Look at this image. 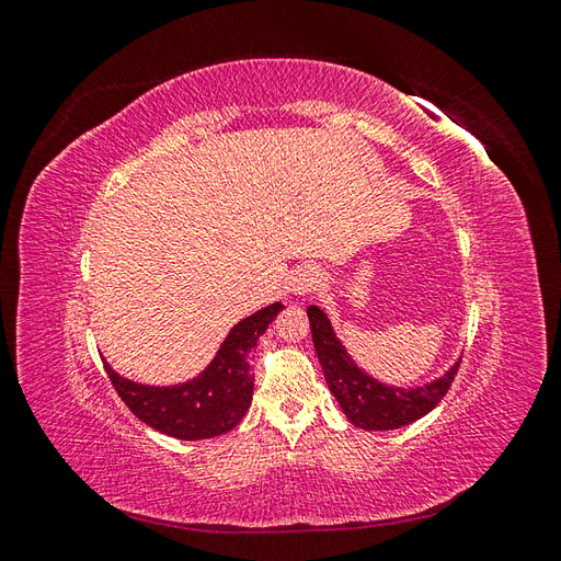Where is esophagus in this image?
Instances as JSON below:
<instances>
[{
    "label": "esophagus",
    "instance_id": "1",
    "mask_svg": "<svg viewBox=\"0 0 561 561\" xmlns=\"http://www.w3.org/2000/svg\"><path fill=\"white\" fill-rule=\"evenodd\" d=\"M320 280H322V274L316 266H299L290 278V290L295 295H309L320 285Z\"/></svg>",
    "mask_w": 561,
    "mask_h": 561
}]
</instances>
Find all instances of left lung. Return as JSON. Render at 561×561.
<instances>
[{
    "mask_svg": "<svg viewBox=\"0 0 561 561\" xmlns=\"http://www.w3.org/2000/svg\"><path fill=\"white\" fill-rule=\"evenodd\" d=\"M309 322L313 334V346L322 367V375L342 407L346 419L355 428L363 431H396L414 423L416 419L426 416L433 407L447 396V390L458 371L456 360L443 377L414 386V388H398L386 386L377 379H371L367 371L351 360L344 344L332 330V322L325 311L318 307H309Z\"/></svg>",
    "mask_w": 561,
    "mask_h": 561,
    "instance_id": "1",
    "label": "left lung"
}]
</instances>
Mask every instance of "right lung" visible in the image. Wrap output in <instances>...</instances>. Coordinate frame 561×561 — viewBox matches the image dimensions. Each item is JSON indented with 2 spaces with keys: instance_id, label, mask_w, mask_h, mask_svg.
Returning <instances> with one entry per match:
<instances>
[{
  "instance_id": "obj_1",
  "label": "right lung",
  "mask_w": 561,
  "mask_h": 561,
  "mask_svg": "<svg viewBox=\"0 0 561 561\" xmlns=\"http://www.w3.org/2000/svg\"><path fill=\"white\" fill-rule=\"evenodd\" d=\"M285 307L268 304L233 325L213 363L198 377L175 386H145L130 381L105 363L114 390L128 410L154 431L178 439H208L241 423L252 402L254 375L248 353L257 346L268 322Z\"/></svg>"
}]
</instances>
